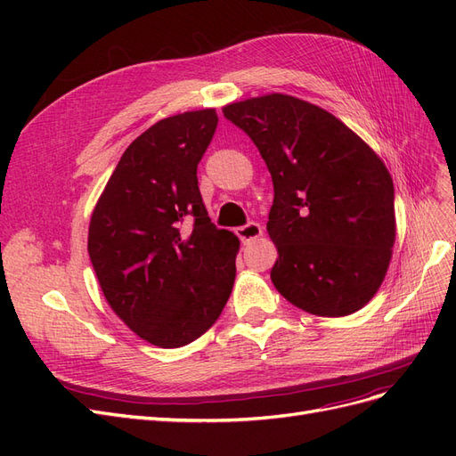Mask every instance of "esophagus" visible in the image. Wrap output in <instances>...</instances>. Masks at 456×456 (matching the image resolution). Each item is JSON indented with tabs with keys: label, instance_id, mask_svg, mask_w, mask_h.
<instances>
[{
	"label": "esophagus",
	"instance_id": "obj_1",
	"mask_svg": "<svg viewBox=\"0 0 456 456\" xmlns=\"http://www.w3.org/2000/svg\"><path fill=\"white\" fill-rule=\"evenodd\" d=\"M236 233H238V238L243 243H249V241H253V240L262 236V226L258 223H249V224H245V226H240L236 230Z\"/></svg>",
	"mask_w": 456,
	"mask_h": 456
}]
</instances>
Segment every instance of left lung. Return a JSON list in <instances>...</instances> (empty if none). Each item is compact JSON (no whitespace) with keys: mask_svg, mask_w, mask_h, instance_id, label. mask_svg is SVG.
Masks as SVG:
<instances>
[{"mask_svg":"<svg viewBox=\"0 0 456 456\" xmlns=\"http://www.w3.org/2000/svg\"><path fill=\"white\" fill-rule=\"evenodd\" d=\"M223 112L251 136L272 175L273 287L314 315L362 310L395 241L394 183L382 159L333 114L295 96L272 93Z\"/></svg>","mask_w":456,"mask_h":456,"instance_id":"8db88e82","label":"left lung"}]
</instances>
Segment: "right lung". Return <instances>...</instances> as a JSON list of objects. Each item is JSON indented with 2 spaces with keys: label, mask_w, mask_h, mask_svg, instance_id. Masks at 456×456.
I'll use <instances>...</instances> for the list:
<instances>
[{
  "label": "right lung",
  "mask_w": 456,
  "mask_h": 456,
  "mask_svg": "<svg viewBox=\"0 0 456 456\" xmlns=\"http://www.w3.org/2000/svg\"><path fill=\"white\" fill-rule=\"evenodd\" d=\"M216 123L215 108H205L136 136L91 216L87 249L110 308L159 348L200 338L236 280L240 240L211 223L198 186Z\"/></svg>",
  "instance_id": "1"
}]
</instances>
